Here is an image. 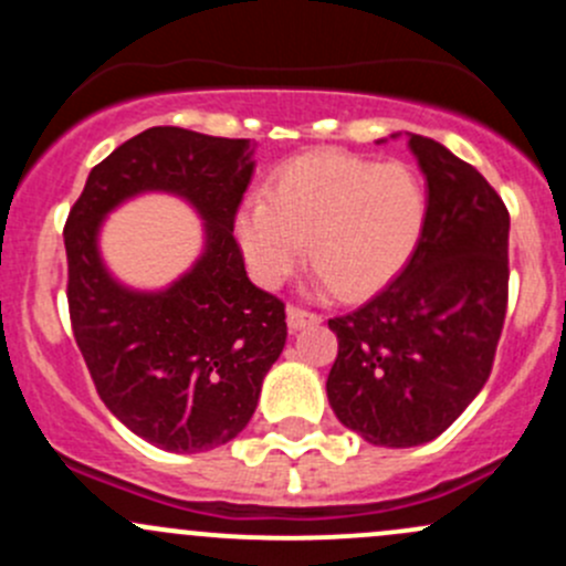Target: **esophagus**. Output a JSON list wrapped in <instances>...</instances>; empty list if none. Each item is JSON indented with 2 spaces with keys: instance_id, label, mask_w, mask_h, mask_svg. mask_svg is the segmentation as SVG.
<instances>
[{
  "instance_id": "1",
  "label": "esophagus",
  "mask_w": 566,
  "mask_h": 566,
  "mask_svg": "<svg viewBox=\"0 0 566 566\" xmlns=\"http://www.w3.org/2000/svg\"><path fill=\"white\" fill-rule=\"evenodd\" d=\"M317 323H323V317H319L317 312L304 310V306H287V325L293 331H301L306 328V325H317Z\"/></svg>"
}]
</instances>
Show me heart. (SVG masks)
<instances>
[{
    "mask_svg": "<svg viewBox=\"0 0 566 566\" xmlns=\"http://www.w3.org/2000/svg\"><path fill=\"white\" fill-rule=\"evenodd\" d=\"M424 224L427 188L408 164L310 153L273 172L268 199L241 205L235 235L268 287L301 265L306 241L319 282L342 298H364L402 271Z\"/></svg>",
    "mask_w": 566,
    "mask_h": 566,
    "instance_id": "obj_1",
    "label": "heart"
}]
</instances>
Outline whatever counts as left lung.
<instances>
[{"mask_svg":"<svg viewBox=\"0 0 566 566\" xmlns=\"http://www.w3.org/2000/svg\"><path fill=\"white\" fill-rule=\"evenodd\" d=\"M427 177V224L408 265L350 315L328 319L339 353L328 402L375 447L441 436L488 384L510 298V210L471 164L410 134Z\"/></svg>","mask_w":566,"mask_h":566,"instance_id":"8db88e82","label":"left lung"}]
</instances>
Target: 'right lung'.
<instances>
[{"mask_svg":"<svg viewBox=\"0 0 566 566\" xmlns=\"http://www.w3.org/2000/svg\"><path fill=\"white\" fill-rule=\"evenodd\" d=\"M251 156L249 139L147 128L93 167L65 221L67 310L95 391L130 432L167 452L232 441L287 342L284 304L249 282L232 235ZM145 190L177 192L206 221L203 256L158 294L114 283L97 254L107 210Z\"/></svg>","mask_w":566,"mask_h":566,"instance_id":"add662e5","label":"right lung"}]
</instances>
